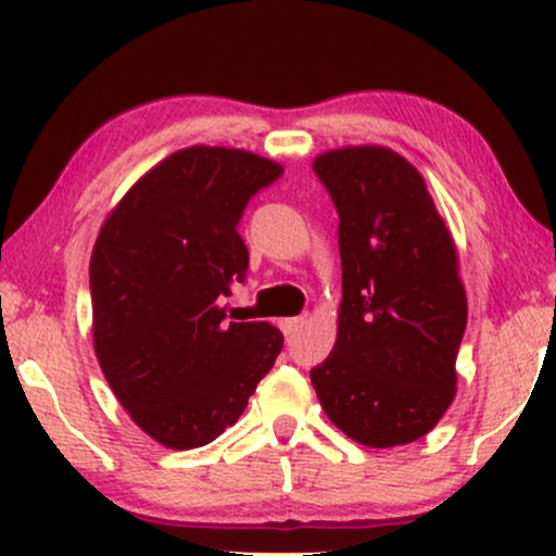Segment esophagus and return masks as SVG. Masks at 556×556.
<instances>
[{
	"label": "esophagus",
	"mask_w": 556,
	"mask_h": 556,
	"mask_svg": "<svg viewBox=\"0 0 556 556\" xmlns=\"http://www.w3.org/2000/svg\"><path fill=\"white\" fill-rule=\"evenodd\" d=\"M303 324H306V318H303V316L283 318V321H280V329H283V333H286V337H293V333H295V331H299Z\"/></svg>",
	"instance_id": "obj_1"
}]
</instances>
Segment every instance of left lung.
Listing matches in <instances>:
<instances>
[{"mask_svg": "<svg viewBox=\"0 0 556 556\" xmlns=\"http://www.w3.org/2000/svg\"><path fill=\"white\" fill-rule=\"evenodd\" d=\"M314 172L339 212L344 299L337 344L311 382L356 443H413L435 428L458 382L468 303L451 230L422 174L390 149L326 151Z\"/></svg>", "mask_w": 556, "mask_h": 556, "instance_id": "8db88e82", "label": "left lung"}]
</instances>
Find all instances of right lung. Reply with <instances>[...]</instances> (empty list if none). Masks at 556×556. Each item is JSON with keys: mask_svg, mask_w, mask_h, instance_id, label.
<instances>
[{"mask_svg": "<svg viewBox=\"0 0 556 556\" xmlns=\"http://www.w3.org/2000/svg\"><path fill=\"white\" fill-rule=\"evenodd\" d=\"M283 166L250 151L189 147L116 204L90 255L93 344L113 394L174 451L238 422L283 349L268 321H225L248 273L238 225Z\"/></svg>", "mask_w": 556, "mask_h": 556, "instance_id": "obj_1", "label": "right lung"}]
</instances>
